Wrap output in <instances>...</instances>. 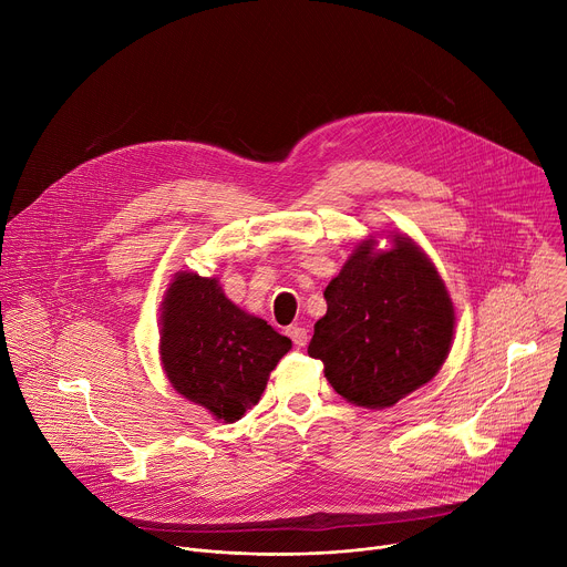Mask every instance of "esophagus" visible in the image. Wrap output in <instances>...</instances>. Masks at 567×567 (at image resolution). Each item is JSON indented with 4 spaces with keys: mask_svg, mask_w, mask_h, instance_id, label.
<instances>
[{
    "mask_svg": "<svg viewBox=\"0 0 567 567\" xmlns=\"http://www.w3.org/2000/svg\"><path fill=\"white\" fill-rule=\"evenodd\" d=\"M287 334L291 337V341H293L296 348H305V346H307V339H309V337H307V330H305V328H289Z\"/></svg>",
    "mask_w": 567,
    "mask_h": 567,
    "instance_id": "1",
    "label": "esophagus"
}]
</instances>
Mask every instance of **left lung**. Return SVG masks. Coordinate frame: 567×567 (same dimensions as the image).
<instances>
[{"label":"left lung","mask_w":567,"mask_h":567,"mask_svg":"<svg viewBox=\"0 0 567 567\" xmlns=\"http://www.w3.org/2000/svg\"><path fill=\"white\" fill-rule=\"evenodd\" d=\"M361 239L326 289L328 313L313 326L307 354L354 406L381 411L429 383L455 334V307L415 239L390 235L377 249Z\"/></svg>","instance_id":"left-lung-1"}]
</instances>
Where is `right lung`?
<instances>
[{"instance_id": "obj_1", "label": "right lung", "mask_w": 567, "mask_h": 567, "mask_svg": "<svg viewBox=\"0 0 567 567\" xmlns=\"http://www.w3.org/2000/svg\"><path fill=\"white\" fill-rule=\"evenodd\" d=\"M291 350L267 320L239 309L219 278L175 274L161 302L158 357L171 385L215 420L233 424L260 401Z\"/></svg>"}]
</instances>
